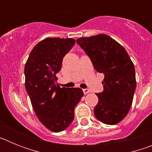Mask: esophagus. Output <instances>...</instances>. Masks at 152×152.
I'll list each match as a JSON object with an SVG mask.
<instances>
[{"label":"esophagus","instance_id":"obj_1","mask_svg":"<svg viewBox=\"0 0 152 152\" xmlns=\"http://www.w3.org/2000/svg\"><path fill=\"white\" fill-rule=\"evenodd\" d=\"M83 92H84V94H88V93L90 92V90L89 89H83Z\"/></svg>","mask_w":152,"mask_h":152}]
</instances>
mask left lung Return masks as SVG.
Listing matches in <instances>:
<instances>
[{"label": "left lung", "mask_w": 152, "mask_h": 152, "mask_svg": "<svg viewBox=\"0 0 152 152\" xmlns=\"http://www.w3.org/2000/svg\"><path fill=\"white\" fill-rule=\"evenodd\" d=\"M96 72L103 73V91L96 94L95 117L107 125L122 121L129 111L136 88L135 67L126 49L105 34L77 39Z\"/></svg>", "instance_id": "1"}]
</instances>
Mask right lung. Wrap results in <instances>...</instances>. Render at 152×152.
Returning a JSON list of instances; mask_svg holds the SVG:
<instances>
[{
	"label": "right lung",
	"instance_id": "right-lung-1",
	"mask_svg": "<svg viewBox=\"0 0 152 152\" xmlns=\"http://www.w3.org/2000/svg\"><path fill=\"white\" fill-rule=\"evenodd\" d=\"M74 39L47 38L39 42L25 64V87L36 116L48 129L59 132L75 118V108L84 96L80 88H61L56 75Z\"/></svg>",
	"mask_w": 152,
	"mask_h": 152
}]
</instances>
